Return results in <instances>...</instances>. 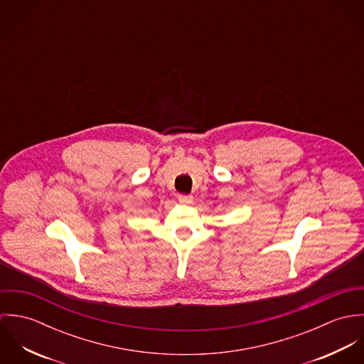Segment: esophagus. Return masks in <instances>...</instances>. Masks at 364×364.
Masks as SVG:
<instances>
[{"label":"esophagus","mask_w":364,"mask_h":364,"mask_svg":"<svg viewBox=\"0 0 364 364\" xmlns=\"http://www.w3.org/2000/svg\"><path fill=\"white\" fill-rule=\"evenodd\" d=\"M178 200L179 203L182 205H191L193 202V196L192 195H179L178 196Z\"/></svg>","instance_id":"34e87169"}]
</instances>
